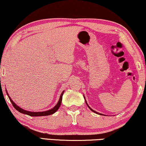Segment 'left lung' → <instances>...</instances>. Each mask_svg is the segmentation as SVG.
<instances>
[{"label":"left lung","instance_id":"1","mask_svg":"<svg viewBox=\"0 0 146 146\" xmlns=\"http://www.w3.org/2000/svg\"><path fill=\"white\" fill-rule=\"evenodd\" d=\"M84 98H85V96H84ZM85 102H86V104H87V105L88 106V107H89V108H90V110H92V111H93V112H94V113H96V114H100V115H103V114H102L98 113V112H96V111H94V110H93V109H92V108H90V107H89V105H88V104H87V101H86V100H85Z\"/></svg>","mask_w":146,"mask_h":146}]
</instances>
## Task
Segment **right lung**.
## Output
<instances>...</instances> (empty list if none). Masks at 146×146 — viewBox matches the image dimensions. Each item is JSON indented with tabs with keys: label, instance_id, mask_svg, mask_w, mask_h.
Masks as SVG:
<instances>
[{
	"label": "right lung",
	"instance_id": "obj_1",
	"mask_svg": "<svg viewBox=\"0 0 146 146\" xmlns=\"http://www.w3.org/2000/svg\"><path fill=\"white\" fill-rule=\"evenodd\" d=\"M7 91V95L9 96V98L10 100H11L12 104L13 105L14 108H16V110H17L18 112H21V113H22V114L29 115V116H49V115H51V114H53V113H55V112L59 109V108L60 107V105H61V100H62V96H63V93H64V91L62 92V93H61V96H60V98H59V100L58 102H57V104L54 106V107L52 108V109H50V110H47V111H44V112H30V111H27V110L22 109V108H20L19 106L16 105V104L13 102V100L11 99V98L9 96V94H8V93H7V91Z\"/></svg>",
	"mask_w": 146,
	"mask_h": 146
}]
</instances>
